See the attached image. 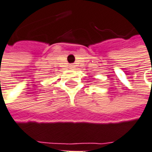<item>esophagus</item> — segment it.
I'll return each mask as SVG.
<instances>
[{
  "label": "esophagus",
  "mask_w": 152,
  "mask_h": 152,
  "mask_svg": "<svg viewBox=\"0 0 152 152\" xmlns=\"http://www.w3.org/2000/svg\"><path fill=\"white\" fill-rule=\"evenodd\" d=\"M70 67H71V68H73V67H74V66H73V65L72 64V65H70Z\"/></svg>",
  "instance_id": "esophagus-1"
}]
</instances>
